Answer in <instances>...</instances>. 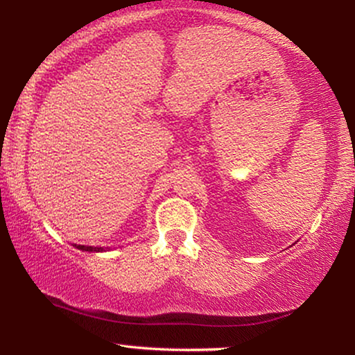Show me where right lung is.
Wrapping results in <instances>:
<instances>
[{
    "mask_svg": "<svg viewBox=\"0 0 355 355\" xmlns=\"http://www.w3.org/2000/svg\"><path fill=\"white\" fill-rule=\"evenodd\" d=\"M78 248H80V250H85V252H101V250H103L101 247H87V245H78Z\"/></svg>",
    "mask_w": 355,
    "mask_h": 355,
    "instance_id": "right-lung-1",
    "label": "right lung"
}]
</instances>
